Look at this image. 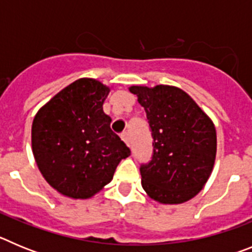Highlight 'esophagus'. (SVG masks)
<instances>
[{"mask_svg": "<svg viewBox=\"0 0 252 252\" xmlns=\"http://www.w3.org/2000/svg\"><path fill=\"white\" fill-rule=\"evenodd\" d=\"M121 139L124 140L125 142H126V145L130 146V135H128V132H122L121 133Z\"/></svg>", "mask_w": 252, "mask_h": 252, "instance_id": "34e87169", "label": "esophagus"}]
</instances>
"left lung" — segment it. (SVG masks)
Returning a JSON list of instances; mask_svg holds the SVG:
<instances>
[{
	"label": "left lung",
	"instance_id": "obj_1",
	"mask_svg": "<svg viewBox=\"0 0 252 252\" xmlns=\"http://www.w3.org/2000/svg\"><path fill=\"white\" fill-rule=\"evenodd\" d=\"M144 107L154 154L142 164L141 186L161 204H180L201 192L213 170L217 135L212 120L194 99L174 86H131Z\"/></svg>",
	"mask_w": 252,
	"mask_h": 252
}]
</instances>
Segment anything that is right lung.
<instances>
[{
    "label": "right lung",
    "mask_w": 252,
    "mask_h": 252,
    "mask_svg": "<svg viewBox=\"0 0 252 252\" xmlns=\"http://www.w3.org/2000/svg\"><path fill=\"white\" fill-rule=\"evenodd\" d=\"M110 87L81 78L36 112L31 146L40 173L64 197L88 199L112 180L130 149L111 130L103 112Z\"/></svg>",
    "instance_id": "obj_1"
}]
</instances>
